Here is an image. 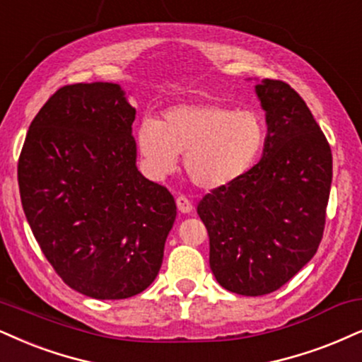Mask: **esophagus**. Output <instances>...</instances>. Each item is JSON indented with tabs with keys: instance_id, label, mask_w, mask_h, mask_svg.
<instances>
[{
	"instance_id": "obj_1",
	"label": "esophagus",
	"mask_w": 362,
	"mask_h": 362,
	"mask_svg": "<svg viewBox=\"0 0 362 362\" xmlns=\"http://www.w3.org/2000/svg\"><path fill=\"white\" fill-rule=\"evenodd\" d=\"M176 206L181 213H191V211H193V204H191V202L188 198H186V196H177Z\"/></svg>"
}]
</instances>
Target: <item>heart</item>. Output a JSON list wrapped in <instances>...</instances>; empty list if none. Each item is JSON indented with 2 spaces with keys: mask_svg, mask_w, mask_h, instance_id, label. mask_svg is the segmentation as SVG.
<instances>
[{
  "mask_svg": "<svg viewBox=\"0 0 362 362\" xmlns=\"http://www.w3.org/2000/svg\"><path fill=\"white\" fill-rule=\"evenodd\" d=\"M263 119L253 110H233L209 102L171 107L160 122L144 119L137 126V146L147 171L166 177L182 168L198 188L223 189L255 164L265 142Z\"/></svg>",
  "mask_w": 362,
  "mask_h": 362,
  "instance_id": "heart-1",
  "label": "heart"
}]
</instances>
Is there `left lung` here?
Instances as JSON below:
<instances>
[{"label":"left lung","instance_id":"8db88e82","mask_svg":"<svg viewBox=\"0 0 362 362\" xmlns=\"http://www.w3.org/2000/svg\"><path fill=\"white\" fill-rule=\"evenodd\" d=\"M255 92L269 127L262 159L198 204L213 275L248 297L275 292L315 255L332 182L331 146L302 97L270 78Z\"/></svg>","mask_w":362,"mask_h":362}]
</instances>
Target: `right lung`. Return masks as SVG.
Masks as SVG:
<instances>
[{
  "label": "right lung",
  "instance_id": "obj_1",
  "mask_svg": "<svg viewBox=\"0 0 362 362\" xmlns=\"http://www.w3.org/2000/svg\"><path fill=\"white\" fill-rule=\"evenodd\" d=\"M134 119L117 83L65 86L33 119L18 160L43 255L70 288L99 300L154 282L176 220L173 194L136 166Z\"/></svg>",
  "mask_w": 362,
  "mask_h": 362
}]
</instances>
